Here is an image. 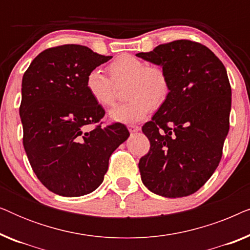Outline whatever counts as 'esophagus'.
Returning a JSON list of instances; mask_svg holds the SVG:
<instances>
[{
  "label": "esophagus",
  "instance_id": "esophagus-1",
  "mask_svg": "<svg viewBox=\"0 0 250 250\" xmlns=\"http://www.w3.org/2000/svg\"><path fill=\"white\" fill-rule=\"evenodd\" d=\"M127 128H128V131L131 132V133L139 132L140 129H141V127H140V126L134 125V124H128V125H127Z\"/></svg>",
  "mask_w": 250,
  "mask_h": 250
}]
</instances>
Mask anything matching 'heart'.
<instances>
[{
    "label": "heart",
    "instance_id": "heart-1",
    "mask_svg": "<svg viewBox=\"0 0 250 250\" xmlns=\"http://www.w3.org/2000/svg\"><path fill=\"white\" fill-rule=\"evenodd\" d=\"M105 76L100 69H92L85 78V88L95 104L104 108L114 105L116 87L127 81L125 95L128 101L112 109L110 117L118 122L139 121L153 108L165 104L170 93V82L166 71L157 66H148L139 58L124 54L109 63Z\"/></svg>",
    "mask_w": 250,
    "mask_h": 250
}]
</instances>
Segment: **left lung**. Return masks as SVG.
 Wrapping results in <instances>:
<instances>
[{
	"instance_id": "left-lung-1",
	"label": "left lung",
	"mask_w": 250,
	"mask_h": 250,
	"mask_svg": "<svg viewBox=\"0 0 250 250\" xmlns=\"http://www.w3.org/2000/svg\"><path fill=\"white\" fill-rule=\"evenodd\" d=\"M136 56L162 66L170 82L165 104L142 126L150 150L142 182L167 198L192 194L217 168L230 127L231 86L222 61L203 44L177 40Z\"/></svg>"
}]
</instances>
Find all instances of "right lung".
Instances as JSON below:
<instances>
[{
	"label": "right lung",
	"instance_id": "1",
	"mask_svg": "<svg viewBox=\"0 0 250 250\" xmlns=\"http://www.w3.org/2000/svg\"><path fill=\"white\" fill-rule=\"evenodd\" d=\"M111 58L64 44L41 52L23 74V148L37 179L59 196L80 197L97 189L111 153L129 135L122 123L102 127L104 109L85 88L86 75Z\"/></svg>",
	"mask_w": 250,
	"mask_h": 250
}]
</instances>
